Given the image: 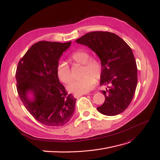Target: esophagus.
<instances>
[{
    "label": "esophagus",
    "mask_w": 160,
    "mask_h": 160,
    "mask_svg": "<svg viewBox=\"0 0 160 160\" xmlns=\"http://www.w3.org/2000/svg\"><path fill=\"white\" fill-rule=\"evenodd\" d=\"M74 96L76 98H80V96H82V94H74Z\"/></svg>",
    "instance_id": "obj_1"
}]
</instances>
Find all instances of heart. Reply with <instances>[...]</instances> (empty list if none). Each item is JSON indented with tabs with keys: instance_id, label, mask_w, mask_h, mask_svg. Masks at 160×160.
Here are the masks:
<instances>
[{
	"instance_id": "heart-1",
	"label": "heart",
	"mask_w": 160,
	"mask_h": 160,
	"mask_svg": "<svg viewBox=\"0 0 160 160\" xmlns=\"http://www.w3.org/2000/svg\"><path fill=\"white\" fill-rule=\"evenodd\" d=\"M71 58L75 63L83 65L82 78L73 81L67 86V89L76 94H84L90 91L96 85V80H99L102 74L100 60L96 57H90L86 50H77L71 54ZM56 74L61 82L68 84L72 80L70 66L66 62H60L56 68Z\"/></svg>"
}]
</instances>
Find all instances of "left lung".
Returning <instances> with one entry per match:
<instances>
[{
    "mask_svg": "<svg viewBox=\"0 0 160 160\" xmlns=\"http://www.w3.org/2000/svg\"><path fill=\"white\" fill-rule=\"evenodd\" d=\"M78 44L88 46L98 55L102 66L100 86L105 101L97 110L106 116H116L131 103L138 84V68L129 45L114 33L90 32L77 39Z\"/></svg>",
    "mask_w": 160,
    "mask_h": 160,
    "instance_id": "left-lung-1",
    "label": "left lung"
}]
</instances>
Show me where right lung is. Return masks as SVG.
Segmentation results:
<instances>
[{
    "mask_svg": "<svg viewBox=\"0 0 160 160\" xmlns=\"http://www.w3.org/2000/svg\"><path fill=\"white\" fill-rule=\"evenodd\" d=\"M71 42L40 41L20 60L16 72L20 99L36 120L48 126H62L72 117L76 98L68 94L56 74L58 60ZM32 94L33 99L29 98Z\"/></svg>",
    "mask_w": 160,
    "mask_h": 160,
    "instance_id": "1",
    "label": "right lung"
}]
</instances>
